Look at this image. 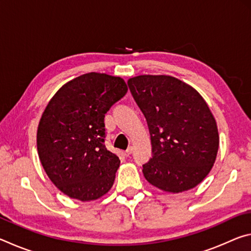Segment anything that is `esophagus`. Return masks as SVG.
Masks as SVG:
<instances>
[{
  "instance_id": "34e87169",
  "label": "esophagus",
  "mask_w": 251,
  "mask_h": 251,
  "mask_svg": "<svg viewBox=\"0 0 251 251\" xmlns=\"http://www.w3.org/2000/svg\"><path fill=\"white\" fill-rule=\"evenodd\" d=\"M133 150H134V148L133 147H131V146H129L128 148H127V150L125 151V152H124V155L126 156V157H128L130 154H131V152H133Z\"/></svg>"
}]
</instances>
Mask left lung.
Instances as JSON below:
<instances>
[{"label":"left lung","mask_w":251,"mask_h":251,"mask_svg":"<svg viewBox=\"0 0 251 251\" xmlns=\"http://www.w3.org/2000/svg\"><path fill=\"white\" fill-rule=\"evenodd\" d=\"M127 84L151 134L152 156L143 165L146 180L174 194L201 184L219 147L217 123L202 96L169 75H138Z\"/></svg>","instance_id":"left-lung-1"}]
</instances>
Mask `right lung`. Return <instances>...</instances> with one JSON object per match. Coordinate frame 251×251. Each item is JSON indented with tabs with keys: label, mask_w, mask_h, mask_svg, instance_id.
Here are the masks:
<instances>
[{
	"label": "right lung",
	"mask_w": 251,
	"mask_h": 251,
	"mask_svg": "<svg viewBox=\"0 0 251 251\" xmlns=\"http://www.w3.org/2000/svg\"><path fill=\"white\" fill-rule=\"evenodd\" d=\"M128 91L105 73L83 74L55 93L37 127V152L46 175L63 194L91 201L109 192L121 160L105 146L104 117Z\"/></svg>",
	"instance_id": "1"
}]
</instances>
